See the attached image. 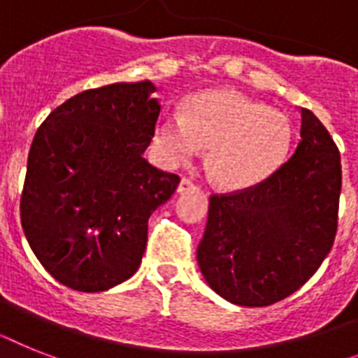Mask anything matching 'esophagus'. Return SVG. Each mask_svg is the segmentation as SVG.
Here are the masks:
<instances>
[{
	"mask_svg": "<svg viewBox=\"0 0 358 358\" xmlns=\"http://www.w3.org/2000/svg\"><path fill=\"white\" fill-rule=\"evenodd\" d=\"M200 191V187H198L196 184H194L193 180L189 178H184L182 182H180L178 185V193L180 194H185V193H198Z\"/></svg>",
	"mask_w": 358,
	"mask_h": 358,
	"instance_id": "esophagus-1",
	"label": "esophagus"
}]
</instances>
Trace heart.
Segmentation results:
<instances>
[{"instance_id": "b5f03b06", "label": "heart", "mask_w": 358, "mask_h": 358, "mask_svg": "<svg viewBox=\"0 0 358 358\" xmlns=\"http://www.w3.org/2000/svg\"><path fill=\"white\" fill-rule=\"evenodd\" d=\"M293 125L284 110L233 89L191 96L185 116L164 114L156 145L171 164H187L209 149L207 171L225 189H244L269 178L289 151Z\"/></svg>"}]
</instances>
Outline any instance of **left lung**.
Segmentation results:
<instances>
[{
    "label": "left lung",
    "mask_w": 358,
    "mask_h": 358,
    "mask_svg": "<svg viewBox=\"0 0 358 358\" xmlns=\"http://www.w3.org/2000/svg\"><path fill=\"white\" fill-rule=\"evenodd\" d=\"M289 160L255 187L209 198L198 267L231 304L271 306L313 276L337 233L341 152L311 110L300 109Z\"/></svg>",
    "instance_id": "8db88e82"
}]
</instances>
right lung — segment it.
<instances>
[{
  "label": "right lung",
  "instance_id": "1",
  "mask_svg": "<svg viewBox=\"0 0 358 358\" xmlns=\"http://www.w3.org/2000/svg\"><path fill=\"white\" fill-rule=\"evenodd\" d=\"M156 85L118 82L63 101L32 140L21 227L36 258L71 289L98 293L134 275L149 216L176 174L143 158L162 105Z\"/></svg>",
  "mask_w": 358,
  "mask_h": 358
}]
</instances>
